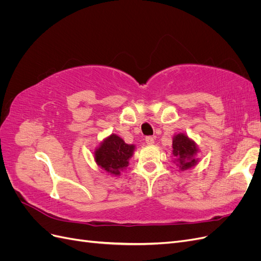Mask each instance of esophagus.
<instances>
[{
  "label": "esophagus",
  "instance_id": "esophagus-1",
  "mask_svg": "<svg viewBox=\"0 0 261 261\" xmlns=\"http://www.w3.org/2000/svg\"><path fill=\"white\" fill-rule=\"evenodd\" d=\"M146 144H148V145H152L153 143H154V138L153 137H151V136H148V137H146Z\"/></svg>",
  "mask_w": 261,
  "mask_h": 261
}]
</instances>
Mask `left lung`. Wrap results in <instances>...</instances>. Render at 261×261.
Segmentation results:
<instances>
[{"instance_id": "1", "label": "left lung", "mask_w": 261, "mask_h": 261, "mask_svg": "<svg viewBox=\"0 0 261 261\" xmlns=\"http://www.w3.org/2000/svg\"><path fill=\"white\" fill-rule=\"evenodd\" d=\"M173 154L176 158L180 170H187L197 163L195 158L197 153V146L193 140L184 134H178L173 138Z\"/></svg>"}]
</instances>
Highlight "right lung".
I'll use <instances>...</instances> for the list:
<instances>
[{
	"instance_id": "add662e5",
	"label": "right lung",
	"mask_w": 261,
	"mask_h": 261,
	"mask_svg": "<svg viewBox=\"0 0 261 261\" xmlns=\"http://www.w3.org/2000/svg\"><path fill=\"white\" fill-rule=\"evenodd\" d=\"M134 149L135 146L125 144L121 137L112 134L102 141L94 151V160L101 169L110 174L120 175L121 171L128 165Z\"/></svg>"
}]
</instances>
